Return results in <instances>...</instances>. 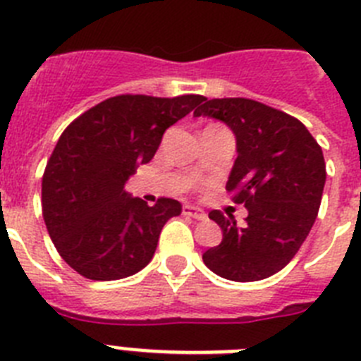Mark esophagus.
I'll use <instances>...</instances> for the list:
<instances>
[{
	"instance_id": "1",
	"label": "esophagus",
	"mask_w": 361,
	"mask_h": 361,
	"mask_svg": "<svg viewBox=\"0 0 361 361\" xmlns=\"http://www.w3.org/2000/svg\"><path fill=\"white\" fill-rule=\"evenodd\" d=\"M183 213H184V215H188V216H193V219H197V220L208 219V215L204 213V209H200L199 206H191V204H184Z\"/></svg>"
}]
</instances>
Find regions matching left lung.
I'll return each instance as SVG.
<instances>
[{
  "instance_id": "obj_1",
  "label": "left lung",
  "mask_w": 361,
  "mask_h": 361,
  "mask_svg": "<svg viewBox=\"0 0 361 361\" xmlns=\"http://www.w3.org/2000/svg\"><path fill=\"white\" fill-rule=\"evenodd\" d=\"M193 116L224 123L237 141L226 190L244 204L242 226L213 209L222 242L202 255L226 280L257 282L291 262L311 231L325 186L324 153L295 117L244 97L204 99Z\"/></svg>"
}]
</instances>
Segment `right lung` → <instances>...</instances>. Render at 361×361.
<instances>
[{
  "label": "right lung",
  "instance_id": "obj_1",
  "mask_svg": "<svg viewBox=\"0 0 361 361\" xmlns=\"http://www.w3.org/2000/svg\"><path fill=\"white\" fill-rule=\"evenodd\" d=\"M202 95H117L95 104L59 137L43 175V219L56 250L90 280H119L146 267L178 200L148 206L124 190L148 164L171 124Z\"/></svg>",
  "mask_w": 361,
  "mask_h": 361
}]
</instances>
